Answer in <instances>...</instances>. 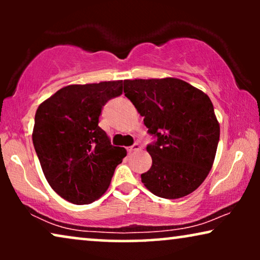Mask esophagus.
<instances>
[{
  "mask_svg": "<svg viewBox=\"0 0 260 260\" xmlns=\"http://www.w3.org/2000/svg\"><path fill=\"white\" fill-rule=\"evenodd\" d=\"M138 150H141V144H138V143H135V144L131 145V147L127 148V151H129V152L138 151Z\"/></svg>",
  "mask_w": 260,
  "mask_h": 260,
  "instance_id": "34e87169",
  "label": "esophagus"
}]
</instances>
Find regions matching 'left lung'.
Instances as JSON below:
<instances>
[{
    "label": "left lung",
    "mask_w": 260,
    "mask_h": 260,
    "mask_svg": "<svg viewBox=\"0 0 260 260\" xmlns=\"http://www.w3.org/2000/svg\"><path fill=\"white\" fill-rule=\"evenodd\" d=\"M124 93L154 138L147 145L152 165L142 182L159 198L190 194L207 177L219 143L211 99L176 78L124 80Z\"/></svg>",
    "instance_id": "obj_1"
}]
</instances>
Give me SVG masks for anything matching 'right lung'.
Returning a JSON list of instances; mask_svg holds the SVG:
<instances>
[{
    "label": "right lung",
    "instance_id": "obj_1",
    "mask_svg": "<svg viewBox=\"0 0 260 260\" xmlns=\"http://www.w3.org/2000/svg\"><path fill=\"white\" fill-rule=\"evenodd\" d=\"M123 80L60 88L35 113L33 144L56 194L87 205L105 193L126 156L98 125L103 106L123 93Z\"/></svg>",
    "mask_w": 260,
    "mask_h": 260
}]
</instances>
